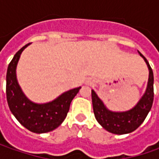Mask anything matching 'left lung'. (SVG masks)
Here are the masks:
<instances>
[{
  "label": "left lung",
  "mask_w": 159,
  "mask_h": 159,
  "mask_svg": "<svg viewBox=\"0 0 159 159\" xmlns=\"http://www.w3.org/2000/svg\"><path fill=\"white\" fill-rule=\"evenodd\" d=\"M148 65L150 70L149 81L146 92L137 104L130 111L125 112H113L104 106L103 102L92 90V102L94 114L99 124L108 132L116 134H125L137 129L150 112L154 100V76L148 60L139 52Z\"/></svg>",
  "instance_id": "obj_1"
}]
</instances>
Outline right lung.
Returning a JSON list of instances; mask_svg holds the SVG:
<instances>
[{"label": "right lung", "mask_w": 159, "mask_h": 159, "mask_svg": "<svg viewBox=\"0 0 159 159\" xmlns=\"http://www.w3.org/2000/svg\"><path fill=\"white\" fill-rule=\"evenodd\" d=\"M26 44L16 53L9 63L6 75V95L10 111L22 125L29 131L42 134L56 129L63 123L70 109V104L80 89L77 88L69 90L54 101L37 104L29 101L16 80V68L23 50Z\"/></svg>", "instance_id": "1"}]
</instances>
